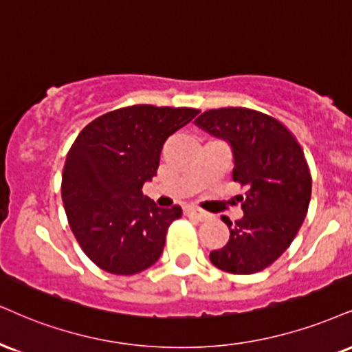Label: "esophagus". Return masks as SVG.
Wrapping results in <instances>:
<instances>
[{"mask_svg": "<svg viewBox=\"0 0 352 352\" xmlns=\"http://www.w3.org/2000/svg\"><path fill=\"white\" fill-rule=\"evenodd\" d=\"M184 214L188 217H192V219H196V220L207 219V212H204L202 209H199V207H192V206L184 207Z\"/></svg>", "mask_w": 352, "mask_h": 352, "instance_id": "1", "label": "esophagus"}]
</instances>
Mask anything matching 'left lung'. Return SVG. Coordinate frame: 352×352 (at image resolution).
Masks as SVG:
<instances>
[{
  "label": "left lung",
  "instance_id": "obj_1",
  "mask_svg": "<svg viewBox=\"0 0 352 352\" xmlns=\"http://www.w3.org/2000/svg\"><path fill=\"white\" fill-rule=\"evenodd\" d=\"M196 125L230 143L233 181L248 188L238 196L245 215L235 223L222 217L230 240L210 261L232 274L263 271L289 248L309 210L311 176L302 146L284 124L248 107L206 111Z\"/></svg>",
  "mask_w": 352,
  "mask_h": 352
}]
</instances>
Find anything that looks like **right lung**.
Masks as SVG:
<instances>
[{
  "label": "right lung",
  "instance_id": "right-lung-1",
  "mask_svg": "<svg viewBox=\"0 0 352 352\" xmlns=\"http://www.w3.org/2000/svg\"><path fill=\"white\" fill-rule=\"evenodd\" d=\"M192 107H120L86 125L67 155L62 199L85 254L102 271L132 276L163 253L168 227L183 215L142 188L156 175L166 138L197 116Z\"/></svg>",
  "mask_w": 352,
  "mask_h": 352
}]
</instances>
